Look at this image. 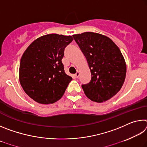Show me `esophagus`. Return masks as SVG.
<instances>
[{
    "label": "esophagus",
    "mask_w": 147,
    "mask_h": 147,
    "mask_svg": "<svg viewBox=\"0 0 147 147\" xmlns=\"http://www.w3.org/2000/svg\"><path fill=\"white\" fill-rule=\"evenodd\" d=\"M79 75H80V72L79 71H77L76 73L75 74V77H76V78H78Z\"/></svg>",
    "instance_id": "1"
}]
</instances>
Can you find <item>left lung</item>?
Here are the masks:
<instances>
[{"label":"left lung","mask_w":147,"mask_h":147,"mask_svg":"<svg viewBox=\"0 0 147 147\" xmlns=\"http://www.w3.org/2000/svg\"><path fill=\"white\" fill-rule=\"evenodd\" d=\"M73 36L91 73L89 83L82 86L86 95L96 102L109 100L121 89L126 77V63L120 49L100 34L88 32Z\"/></svg>","instance_id":"1"}]
</instances>
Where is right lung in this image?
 Masks as SVG:
<instances>
[{
	"mask_svg": "<svg viewBox=\"0 0 147 147\" xmlns=\"http://www.w3.org/2000/svg\"><path fill=\"white\" fill-rule=\"evenodd\" d=\"M71 36L47 34L30 45L21 57L19 81L25 93L37 102L54 103L59 100L73 80L64 71L61 59Z\"/></svg>",
	"mask_w": 147,
	"mask_h": 147,
	"instance_id": "right-lung-1",
	"label": "right lung"
}]
</instances>
